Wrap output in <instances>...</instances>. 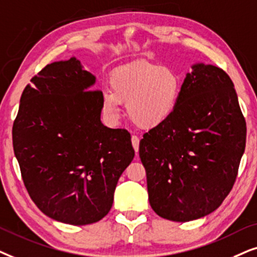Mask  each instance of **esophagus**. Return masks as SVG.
Returning <instances> with one entry per match:
<instances>
[{"label":"esophagus","mask_w":257,"mask_h":257,"mask_svg":"<svg viewBox=\"0 0 257 257\" xmlns=\"http://www.w3.org/2000/svg\"><path fill=\"white\" fill-rule=\"evenodd\" d=\"M132 143H133V147H134V150L136 152V154L139 153V147H140V139L138 136L133 135L132 136Z\"/></svg>","instance_id":"esophagus-1"}]
</instances>
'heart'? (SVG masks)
<instances>
[{
    "label": "heart",
    "instance_id": "heart-1",
    "mask_svg": "<svg viewBox=\"0 0 257 257\" xmlns=\"http://www.w3.org/2000/svg\"><path fill=\"white\" fill-rule=\"evenodd\" d=\"M110 90L102 94V109L116 119L119 105L126 103L129 118L136 125L153 129L173 117L180 103L182 82L179 74L162 64L139 61L116 69Z\"/></svg>",
    "mask_w": 257,
    "mask_h": 257
}]
</instances>
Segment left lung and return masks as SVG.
Wrapping results in <instances>:
<instances>
[{
	"label": "left lung",
	"mask_w": 257,
	"mask_h": 257,
	"mask_svg": "<svg viewBox=\"0 0 257 257\" xmlns=\"http://www.w3.org/2000/svg\"><path fill=\"white\" fill-rule=\"evenodd\" d=\"M173 117L140 142L149 203L175 222L216 210L230 193L245 148L247 126L234 83L221 68L194 64Z\"/></svg>",
	"instance_id": "8db88e82"
}]
</instances>
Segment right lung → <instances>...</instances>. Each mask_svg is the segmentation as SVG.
<instances>
[{
	"label": "right lung",
	"mask_w": 257,
	"mask_h": 257,
	"mask_svg": "<svg viewBox=\"0 0 257 257\" xmlns=\"http://www.w3.org/2000/svg\"><path fill=\"white\" fill-rule=\"evenodd\" d=\"M96 77L75 57L47 64L23 90L13 125L14 153L37 208L74 225L109 213L135 156L125 129L102 124Z\"/></svg>",
	"instance_id": "1"
}]
</instances>
